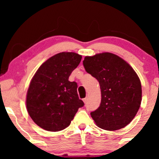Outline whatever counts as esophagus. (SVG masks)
Listing matches in <instances>:
<instances>
[{
  "instance_id": "esophagus-1",
  "label": "esophagus",
  "mask_w": 159,
  "mask_h": 159,
  "mask_svg": "<svg viewBox=\"0 0 159 159\" xmlns=\"http://www.w3.org/2000/svg\"><path fill=\"white\" fill-rule=\"evenodd\" d=\"M83 101H84V103L87 102V97H86V98H84V99H83Z\"/></svg>"
}]
</instances>
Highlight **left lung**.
I'll return each instance as SVG.
<instances>
[{"instance_id": "1", "label": "left lung", "mask_w": 159, "mask_h": 159, "mask_svg": "<svg viewBox=\"0 0 159 159\" xmlns=\"http://www.w3.org/2000/svg\"><path fill=\"white\" fill-rule=\"evenodd\" d=\"M86 72L98 80L101 89L100 106L90 113L96 125L114 131L134 119L141 103V84L127 62L109 52L85 57Z\"/></svg>"}]
</instances>
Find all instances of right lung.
<instances>
[{"instance_id":"1","label":"right lung","mask_w":159,"mask_h":159,"mask_svg":"<svg viewBox=\"0 0 159 159\" xmlns=\"http://www.w3.org/2000/svg\"><path fill=\"white\" fill-rule=\"evenodd\" d=\"M82 57L75 52H61L40 66L27 93L29 115L36 125L49 132H58L70 125L79 107L77 83L69 77Z\"/></svg>"}]
</instances>
